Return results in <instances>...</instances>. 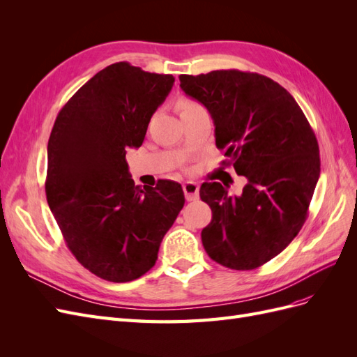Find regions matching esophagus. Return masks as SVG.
<instances>
[{
	"mask_svg": "<svg viewBox=\"0 0 357 357\" xmlns=\"http://www.w3.org/2000/svg\"><path fill=\"white\" fill-rule=\"evenodd\" d=\"M183 192H185V197L188 201H195L199 197V186L195 181H186L183 185Z\"/></svg>",
	"mask_w": 357,
	"mask_h": 357,
	"instance_id": "1",
	"label": "esophagus"
}]
</instances>
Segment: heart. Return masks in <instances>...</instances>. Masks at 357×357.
I'll list each match as a JSON object with an SVG mask.
<instances>
[{
	"label": "heart",
	"instance_id": "b5f03b06",
	"mask_svg": "<svg viewBox=\"0 0 357 357\" xmlns=\"http://www.w3.org/2000/svg\"><path fill=\"white\" fill-rule=\"evenodd\" d=\"M193 107H198V104L190 101V100H180L177 102V109H178L180 113L185 112V110H189V109H193Z\"/></svg>",
	"mask_w": 357,
	"mask_h": 357
}]
</instances>
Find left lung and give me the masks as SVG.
Here are the masks:
<instances>
[{
	"label": "left lung",
	"mask_w": 357,
	"mask_h": 357,
	"mask_svg": "<svg viewBox=\"0 0 357 357\" xmlns=\"http://www.w3.org/2000/svg\"><path fill=\"white\" fill-rule=\"evenodd\" d=\"M180 88L207 107L215 146L247 185L238 197L205 181L211 208L201 232L205 252L226 268L248 271L282 253L304 226L320 176L319 143L304 112L266 75L215 70L180 75Z\"/></svg>",
	"instance_id": "left-lung-1"
}]
</instances>
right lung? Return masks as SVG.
<instances>
[{"instance_id":"right-lung-1","label":"right lung","mask_w":357,"mask_h":357,"mask_svg":"<svg viewBox=\"0 0 357 357\" xmlns=\"http://www.w3.org/2000/svg\"><path fill=\"white\" fill-rule=\"evenodd\" d=\"M172 84L171 74L112 63L71 96L50 132L47 204L74 257L107 282L144 275L185 205L177 181L135 186L125 159Z\"/></svg>"}]
</instances>
